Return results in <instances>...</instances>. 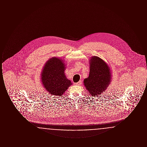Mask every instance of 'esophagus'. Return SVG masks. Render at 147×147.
<instances>
[{
  "mask_svg": "<svg viewBox=\"0 0 147 147\" xmlns=\"http://www.w3.org/2000/svg\"><path fill=\"white\" fill-rule=\"evenodd\" d=\"M82 80H79L78 83H76V85H80V84H82Z\"/></svg>",
  "mask_w": 147,
  "mask_h": 147,
  "instance_id": "obj_1",
  "label": "esophagus"
}]
</instances>
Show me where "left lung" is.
I'll list each match as a JSON object with an SVG mask.
<instances>
[{"mask_svg":"<svg viewBox=\"0 0 147 147\" xmlns=\"http://www.w3.org/2000/svg\"><path fill=\"white\" fill-rule=\"evenodd\" d=\"M90 62L89 76L84 79V85L91 95L95 97L105 91L110 84L111 74L108 65L100 58L94 56Z\"/></svg>","mask_w":147,"mask_h":147,"instance_id":"8db88e82","label":"left lung"}]
</instances>
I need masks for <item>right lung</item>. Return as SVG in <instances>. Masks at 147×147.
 Wrapping results in <instances>:
<instances>
[{
  "mask_svg": "<svg viewBox=\"0 0 147 147\" xmlns=\"http://www.w3.org/2000/svg\"><path fill=\"white\" fill-rule=\"evenodd\" d=\"M65 64L62 59L53 57L49 59L44 66L41 81L43 87L49 94L62 96L71 85L64 74Z\"/></svg>",
  "mask_w": 147,
  "mask_h": 147,
  "instance_id": "right-lung-1",
  "label": "right lung"
}]
</instances>
